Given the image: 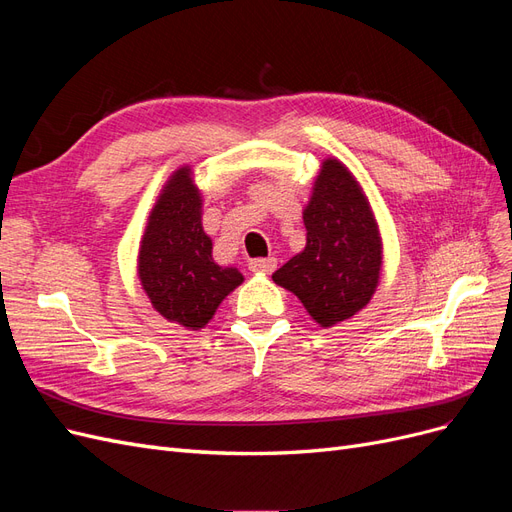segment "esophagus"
I'll list each match as a JSON object with an SVG mask.
<instances>
[{
    "instance_id": "34e87169",
    "label": "esophagus",
    "mask_w": 512,
    "mask_h": 512,
    "mask_svg": "<svg viewBox=\"0 0 512 512\" xmlns=\"http://www.w3.org/2000/svg\"><path fill=\"white\" fill-rule=\"evenodd\" d=\"M275 267H277V260L273 256L250 260V271H254V273H273Z\"/></svg>"
}]
</instances>
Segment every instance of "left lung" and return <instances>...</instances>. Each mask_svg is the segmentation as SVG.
Masks as SVG:
<instances>
[{
  "label": "left lung",
  "mask_w": 512,
  "mask_h": 512,
  "mask_svg": "<svg viewBox=\"0 0 512 512\" xmlns=\"http://www.w3.org/2000/svg\"><path fill=\"white\" fill-rule=\"evenodd\" d=\"M303 222L305 250L277 269L273 282L297 294L318 324L333 327L376 292L382 267L378 224L359 183L337 160H324Z\"/></svg>",
  "instance_id": "1"
}]
</instances>
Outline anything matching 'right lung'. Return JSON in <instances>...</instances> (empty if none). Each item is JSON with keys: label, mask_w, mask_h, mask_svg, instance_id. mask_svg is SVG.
I'll use <instances>...</instances> for the list:
<instances>
[{"label": "right lung", "mask_w": 512, "mask_h": 512, "mask_svg": "<svg viewBox=\"0 0 512 512\" xmlns=\"http://www.w3.org/2000/svg\"><path fill=\"white\" fill-rule=\"evenodd\" d=\"M200 194L190 168H179L149 215L138 254V275L151 305L185 329H203L243 275L220 267L200 224Z\"/></svg>", "instance_id": "add662e5"}]
</instances>
